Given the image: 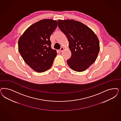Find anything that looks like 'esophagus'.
Wrapping results in <instances>:
<instances>
[{"instance_id": "34e87169", "label": "esophagus", "mask_w": 121, "mask_h": 121, "mask_svg": "<svg viewBox=\"0 0 121 121\" xmlns=\"http://www.w3.org/2000/svg\"><path fill=\"white\" fill-rule=\"evenodd\" d=\"M64 50V48H63V47H61L60 48V52H62L63 51V50Z\"/></svg>"}]
</instances>
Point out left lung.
Segmentation results:
<instances>
[{"label":"left lung","instance_id":"left-lung-1","mask_svg":"<svg viewBox=\"0 0 121 121\" xmlns=\"http://www.w3.org/2000/svg\"><path fill=\"white\" fill-rule=\"evenodd\" d=\"M60 29L66 36L72 55L67 60L73 70L82 72L94 63L100 50L97 35L84 24L73 20H59Z\"/></svg>","mask_w":121,"mask_h":121}]
</instances>
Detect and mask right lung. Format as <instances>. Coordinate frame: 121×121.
I'll return each mask as SVG.
<instances>
[{"label":"right lung","mask_w":121,"mask_h":121,"mask_svg":"<svg viewBox=\"0 0 121 121\" xmlns=\"http://www.w3.org/2000/svg\"><path fill=\"white\" fill-rule=\"evenodd\" d=\"M57 26L56 21L44 19L33 24L18 41V50L24 61L38 73L52 66L57 52L51 48L50 37Z\"/></svg>","instance_id":"obj_1"}]
</instances>
